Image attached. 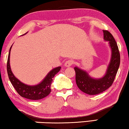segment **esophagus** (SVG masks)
Wrapping results in <instances>:
<instances>
[{"label":"esophagus","instance_id":"obj_1","mask_svg":"<svg viewBox=\"0 0 129 129\" xmlns=\"http://www.w3.org/2000/svg\"><path fill=\"white\" fill-rule=\"evenodd\" d=\"M73 63H74V61L72 60V59H70V60H67L66 62H65L64 65H65V66H66V67H70L72 66L73 64Z\"/></svg>","mask_w":129,"mask_h":129}]
</instances>
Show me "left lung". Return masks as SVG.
Returning <instances> with one entry per match:
<instances>
[{
  "mask_svg": "<svg viewBox=\"0 0 129 129\" xmlns=\"http://www.w3.org/2000/svg\"><path fill=\"white\" fill-rule=\"evenodd\" d=\"M103 32L104 40L109 41L112 50L111 61L105 76L100 79H94L89 77L85 71L77 67L74 68L77 87L83 92L90 95L100 94L112 85L120 65V53L116 42L109 31L103 30Z\"/></svg>",
  "mask_w": 129,
  "mask_h": 129,
  "instance_id": "8db88e82",
  "label": "left lung"
}]
</instances>
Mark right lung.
<instances>
[{
    "label": "right lung",
    "mask_w": 129,
    "mask_h": 129,
    "mask_svg": "<svg viewBox=\"0 0 129 129\" xmlns=\"http://www.w3.org/2000/svg\"><path fill=\"white\" fill-rule=\"evenodd\" d=\"M12 46L10 48L7 59V71L9 80L18 94L22 97L31 100H41L48 96L51 92V85L53 80L52 78L60 71L61 67H57L52 69L44 80L39 84L33 86L26 85L15 77L11 70L10 66V54Z\"/></svg>",
    "instance_id": "right-lung-1"
}]
</instances>
